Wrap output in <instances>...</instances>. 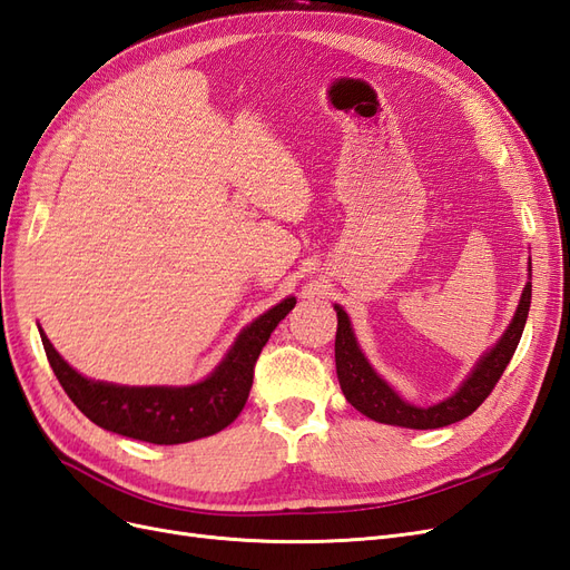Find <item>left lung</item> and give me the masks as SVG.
<instances>
[{
    "mask_svg": "<svg viewBox=\"0 0 570 570\" xmlns=\"http://www.w3.org/2000/svg\"><path fill=\"white\" fill-rule=\"evenodd\" d=\"M530 278H532V266L528 262V283L523 287V295L519 299V306H515V314L507 325L504 335L475 361V366L471 368L469 375L463 377L454 394L430 406H416L402 400L385 377L375 373V368L368 364L366 354L358 347V340L354 335V327L347 312H344L340 304H335V312H337L335 366H337V381H340L342 394L347 396V402L356 411L385 425L428 430V428L452 425L456 421H463L465 416H471V413L488 400V394L494 390L497 381L502 377L504 368L509 366L515 347H519L523 327L528 321V312H530V295H532Z\"/></svg>",
    "mask_w": 570,
    "mask_h": 570,
    "instance_id": "left-lung-1",
    "label": "left lung"
}]
</instances>
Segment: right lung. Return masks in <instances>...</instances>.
<instances>
[{
	"label": "right lung",
	"instance_id": "add662e5",
	"mask_svg": "<svg viewBox=\"0 0 570 570\" xmlns=\"http://www.w3.org/2000/svg\"><path fill=\"white\" fill-rule=\"evenodd\" d=\"M297 299L285 297L239 331L218 366L195 385H116L78 373L55 350L45 331L40 337L63 392L99 428L151 444H183L216 435L245 409L254 364L271 333Z\"/></svg>",
	"mask_w": 570,
	"mask_h": 570
}]
</instances>
